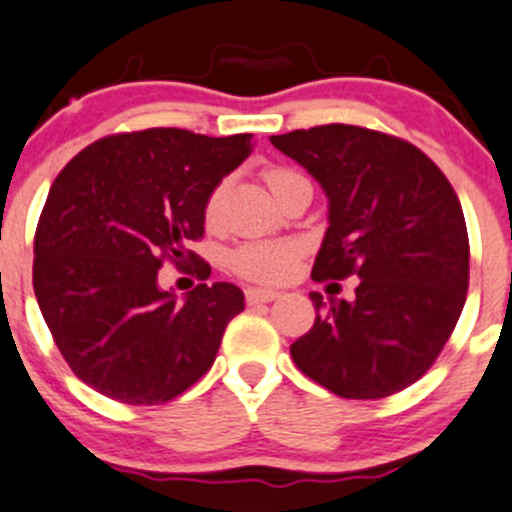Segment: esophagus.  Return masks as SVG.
Here are the masks:
<instances>
[{
	"mask_svg": "<svg viewBox=\"0 0 512 512\" xmlns=\"http://www.w3.org/2000/svg\"><path fill=\"white\" fill-rule=\"evenodd\" d=\"M278 296H281V293L273 291V288H256V286L246 288V301H249L251 306H254V303H268V301H276Z\"/></svg>",
	"mask_w": 512,
	"mask_h": 512,
	"instance_id": "obj_1",
	"label": "esophagus"
}]
</instances>
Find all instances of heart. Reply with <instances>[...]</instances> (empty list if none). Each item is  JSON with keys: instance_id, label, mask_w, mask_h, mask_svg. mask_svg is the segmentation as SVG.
<instances>
[{"instance_id": "obj_1", "label": "heart", "mask_w": 512, "mask_h": 512, "mask_svg": "<svg viewBox=\"0 0 512 512\" xmlns=\"http://www.w3.org/2000/svg\"><path fill=\"white\" fill-rule=\"evenodd\" d=\"M291 176H296L291 169H281V166L268 169V189L276 194L278 186H281L283 181L291 179ZM221 194H224V189L219 186V189L211 191V196L206 199V219L209 221H214L216 214H219ZM229 266L234 268L236 273H241V276L254 278V281H283V278L293 271V266H296V249H293L291 244H283V241H249V244L239 246V249L229 256Z\"/></svg>"}]
</instances>
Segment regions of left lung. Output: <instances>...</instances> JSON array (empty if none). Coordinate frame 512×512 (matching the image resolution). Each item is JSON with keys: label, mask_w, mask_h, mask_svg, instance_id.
I'll return each mask as SVG.
<instances>
[{"label": "left lung", "mask_w": 512, "mask_h": 512, "mask_svg": "<svg viewBox=\"0 0 512 512\" xmlns=\"http://www.w3.org/2000/svg\"><path fill=\"white\" fill-rule=\"evenodd\" d=\"M328 199L313 281L356 273L353 301L323 303L291 346L308 378L341 398H386L433 366L468 291V231L443 171L408 141L326 124L271 136Z\"/></svg>", "instance_id": "1"}]
</instances>
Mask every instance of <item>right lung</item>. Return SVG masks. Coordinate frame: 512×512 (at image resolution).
Segmentation results:
<instances>
[{"label":"right lung","instance_id":"right-lung-1","mask_svg":"<svg viewBox=\"0 0 512 512\" xmlns=\"http://www.w3.org/2000/svg\"><path fill=\"white\" fill-rule=\"evenodd\" d=\"M251 151V134L131 131L94 141L54 179L34 236V293L69 368L101 396L159 406L214 366L244 291L199 283L179 301L159 268L191 254L206 199ZM196 273L209 278V263Z\"/></svg>","mask_w":512,"mask_h":512}]
</instances>
